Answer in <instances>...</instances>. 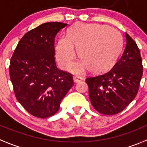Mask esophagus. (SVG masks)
Instances as JSON below:
<instances>
[{
	"mask_svg": "<svg viewBox=\"0 0 147 147\" xmlns=\"http://www.w3.org/2000/svg\"><path fill=\"white\" fill-rule=\"evenodd\" d=\"M73 78H74V81H75V82H79L80 81H81L83 79L82 77L79 76V75H75V76L73 77Z\"/></svg>",
	"mask_w": 147,
	"mask_h": 147,
	"instance_id": "34e87169",
	"label": "esophagus"
}]
</instances>
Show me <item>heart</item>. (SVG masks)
<instances>
[{
  "instance_id": "obj_1",
  "label": "heart",
  "mask_w": 147,
  "mask_h": 147,
  "mask_svg": "<svg viewBox=\"0 0 147 147\" xmlns=\"http://www.w3.org/2000/svg\"><path fill=\"white\" fill-rule=\"evenodd\" d=\"M122 45V37L115 28L79 23L68 30L67 37L58 40L56 57L61 67L68 69L75 57V46L81 60L74 65V70L80 72L88 67L91 72H102L116 63Z\"/></svg>"
}]
</instances>
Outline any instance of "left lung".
Wrapping results in <instances>:
<instances>
[{"label":"left lung","mask_w":147,"mask_h":147,"mask_svg":"<svg viewBox=\"0 0 147 147\" xmlns=\"http://www.w3.org/2000/svg\"><path fill=\"white\" fill-rule=\"evenodd\" d=\"M124 53L113 67L85 81L93 107L103 115H113L124 110L139 91L143 75L142 57L135 41L126 32Z\"/></svg>","instance_id":"left-lung-1"}]
</instances>
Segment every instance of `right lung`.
Returning a JSON list of instances; mask_svg holds the SVG:
<instances>
[{"instance_id": "1", "label": "right lung", "mask_w": 147, "mask_h": 147, "mask_svg": "<svg viewBox=\"0 0 147 147\" xmlns=\"http://www.w3.org/2000/svg\"><path fill=\"white\" fill-rule=\"evenodd\" d=\"M67 26L50 22L28 31L10 59V78L16 99L36 117L43 119L57 113L74 84L72 74L59 69L55 61V38Z\"/></svg>"}]
</instances>
